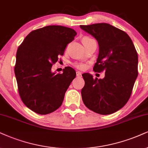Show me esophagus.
Wrapping results in <instances>:
<instances>
[{
	"instance_id": "34e87169",
	"label": "esophagus",
	"mask_w": 148,
	"mask_h": 148,
	"mask_svg": "<svg viewBox=\"0 0 148 148\" xmlns=\"http://www.w3.org/2000/svg\"><path fill=\"white\" fill-rule=\"evenodd\" d=\"M76 75H77V77H82V73L79 72V71H77V73H76Z\"/></svg>"
}]
</instances>
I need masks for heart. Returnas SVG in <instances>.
<instances>
[{
	"label": "heart",
	"instance_id": "obj_1",
	"mask_svg": "<svg viewBox=\"0 0 148 148\" xmlns=\"http://www.w3.org/2000/svg\"><path fill=\"white\" fill-rule=\"evenodd\" d=\"M89 39H91L89 37H84L82 39V41L84 42L86 40H88ZM74 66H75L76 68L79 69H81V70H83V69H84L86 68V64L85 63H83V62H75L73 64Z\"/></svg>",
	"mask_w": 148,
	"mask_h": 148
}]
</instances>
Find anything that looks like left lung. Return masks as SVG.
I'll return each instance as SVG.
<instances>
[{
    "instance_id": "8db88e82",
    "label": "left lung",
    "mask_w": 148,
    "mask_h": 148,
    "mask_svg": "<svg viewBox=\"0 0 148 148\" xmlns=\"http://www.w3.org/2000/svg\"><path fill=\"white\" fill-rule=\"evenodd\" d=\"M99 44L95 72H105L103 79L82 74L85 85L84 103L93 112L110 114L120 110L130 99L138 76V54L131 38L123 31L108 23L80 25Z\"/></svg>"
}]
</instances>
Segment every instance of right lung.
<instances>
[{"mask_svg": "<svg viewBox=\"0 0 148 148\" xmlns=\"http://www.w3.org/2000/svg\"><path fill=\"white\" fill-rule=\"evenodd\" d=\"M76 35L73 29L50 25L32 31L18 47L14 67L18 92L34 112L47 114L61 106L76 73L66 66L56 74L51 67Z\"/></svg>", "mask_w": 148, "mask_h": 148, "instance_id": "1", "label": "right lung"}]
</instances>
